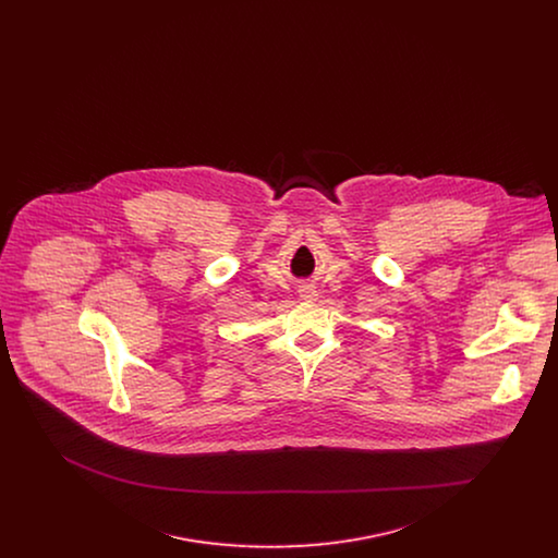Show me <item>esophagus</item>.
I'll use <instances>...</instances> for the list:
<instances>
[{
  "instance_id": "1",
  "label": "esophagus",
  "mask_w": 558,
  "mask_h": 558,
  "mask_svg": "<svg viewBox=\"0 0 558 558\" xmlns=\"http://www.w3.org/2000/svg\"><path fill=\"white\" fill-rule=\"evenodd\" d=\"M301 296H303L305 301H314L318 294L314 291V287H301Z\"/></svg>"
}]
</instances>
